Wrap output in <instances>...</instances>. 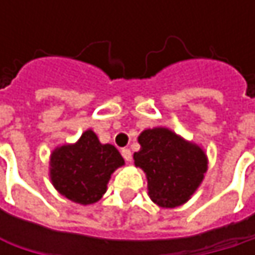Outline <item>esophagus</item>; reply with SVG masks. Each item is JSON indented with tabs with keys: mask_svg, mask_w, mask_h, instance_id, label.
Instances as JSON below:
<instances>
[{
	"mask_svg": "<svg viewBox=\"0 0 255 255\" xmlns=\"http://www.w3.org/2000/svg\"><path fill=\"white\" fill-rule=\"evenodd\" d=\"M121 153H123V156H124V159H126L127 162H129V161L132 159V153H131V150L127 149V147H124V149L121 150Z\"/></svg>",
	"mask_w": 255,
	"mask_h": 255,
	"instance_id": "1",
	"label": "esophagus"
}]
</instances>
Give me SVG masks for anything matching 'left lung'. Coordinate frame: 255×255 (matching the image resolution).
I'll use <instances>...</instances> for the list:
<instances>
[{
	"mask_svg": "<svg viewBox=\"0 0 255 255\" xmlns=\"http://www.w3.org/2000/svg\"><path fill=\"white\" fill-rule=\"evenodd\" d=\"M134 164L147 177L150 199L162 208L184 204L201 184L207 158L201 147L184 141L167 128L144 129Z\"/></svg>",
	"mask_w": 255,
	"mask_h": 255,
	"instance_id": "left-lung-1",
	"label": "left lung"
}]
</instances>
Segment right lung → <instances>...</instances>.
Returning a JSON list of instances; mask_svg holds the SVG:
<instances>
[{"label": "right lung", "instance_id": "obj_1", "mask_svg": "<svg viewBox=\"0 0 255 255\" xmlns=\"http://www.w3.org/2000/svg\"><path fill=\"white\" fill-rule=\"evenodd\" d=\"M123 164L124 158L118 149L112 144H102L88 129L77 144L62 146L53 152L50 176L63 196L87 205L103 196L112 173Z\"/></svg>", "mask_w": 255, "mask_h": 255}]
</instances>
